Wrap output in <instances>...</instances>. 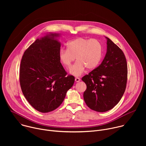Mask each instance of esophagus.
<instances>
[{
  "label": "esophagus",
  "instance_id": "obj_1",
  "mask_svg": "<svg viewBox=\"0 0 146 146\" xmlns=\"http://www.w3.org/2000/svg\"><path fill=\"white\" fill-rule=\"evenodd\" d=\"M80 81V78L78 77H76L75 78V81L76 82H79Z\"/></svg>",
  "mask_w": 146,
  "mask_h": 146
}]
</instances>
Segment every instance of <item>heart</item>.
Returning <instances> with one entry per match:
<instances>
[{
  "label": "heart",
  "mask_w": 146,
  "mask_h": 146,
  "mask_svg": "<svg viewBox=\"0 0 146 146\" xmlns=\"http://www.w3.org/2000/svg\"><path fill=\"white\" fill-rule=\"evenodd\" d=\"M102 56V46L95 38H77L67 44V49H61L59 58L65 68H69L75 58L77 60L71 68L70 72L74 76H80L88 69L95 68L100 63Z\"/></svg>",
  "instance_id": "b5f03b06"
}]
</instances>
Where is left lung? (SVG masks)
Masks as SVG:
<instances>
[{
	"label": "left lung",
	"mask_w": 146,
	"mask_h": 146,
	"mask_svg": "<svg viewBox=\"0 0 146 146\" xmlns=\"http://www.w3.org/2000/svg\"><path fill=\"white\" fill-rule=\"evenodd\" d=\"M107 38V52L102 64L82 77L87 86L83 96L91 109L105 112L121 100L126 89L128 66L123 51Z\"/></svg>",
	"instance_id": "1"
}]
</instances>
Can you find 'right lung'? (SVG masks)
<instances>
[{"label":"right lung","instance_id":"right-lung-1","mask_svg":"<svg viewBox=\"0 0 146 146\" xmlns=\"http://www.w3.org/2000/svg\"><path fill=\"white\" fill-rule=\"evenodd\" d=\"M51 33L37 39L24 52L19 67V82L30 105L48 113L63 102L74 77L67 75L59 58L60 44Z\"/></svg>","mask_w":146,"mask_h":146}]
</instances>
